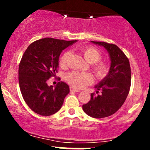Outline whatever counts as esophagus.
<instances>
[{"mask_svg":"<svg viewBox=\"0 0 150 150\" xmlns=\"http://www.w3.org/2000/svg\"><path fill=\"white\" fill-rule=\"evenodd\" d=\"M70 91L71 92H79L80 90H78V89L73 88H70Z\"/></svg>","mask_w":150,"mask_h":150,"instance_id":"1","label":"esophagus"}]
</instances>
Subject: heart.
<instances>
[{"mask_svg": "<svg viewBox=\"0 0 150 150\" xmlns=\"http://www.w3.org/2000/svg\"><path fill=\"white\" fill-rule=\"evenodd\" d=\"M81 52L85 59L92 64V70L98 80H103L108 75L110 71V66L106 62L99 61L102 59V53L94 46H86L81 48ZM71 55L69 51H65L59 59V65L65 67L68 59ZM65 80L72 87L75 88H83L93 82V77L89 72H81L72 71L66 75Z\"/></svg>", "mask_w": 150, "mask_h": 150, "instance_id": "b5f03b06", "label": "heart"}]
</instances>
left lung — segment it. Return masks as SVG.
<instances>
[{"label": "left lung", "mask_w": 150, "mask_h": 150, "mask_svg": "<svg viewBox=\"0 0 150 150\" xmlns=\"http://www.w3.org/2000/svg\"><path fill=\"white\" fill-rule=\"evenodd\" d=\"M91 42L105 48L111 64L108 75L95 86L96 94L91 93L90 101L83 105V110L91 117L102 118L115 113L125 102L131 87V67L128 57L116 45Z\"/></svg>", "instance_id": "left-lung-1"}]
</instances>
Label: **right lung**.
<instances>
[{"label": "right lung", "instance_id": "add662e5", "mask_svg": "<svg viewBox=\"0 0 150 150\" xmlns=\"http://www.w3.org/2000/svg\"><path fill=\"white\" fill-rule=\"evenodd\" d=\"M76 41L46 38L32 43L24 53L19 66V88L24 100L37 114L51 115L62 106L69 86L60 81L53 88L47 81L58 72L62 51Z\"/></svg>", "mask_w": 150, "mask_h": 150}]
</instances>
